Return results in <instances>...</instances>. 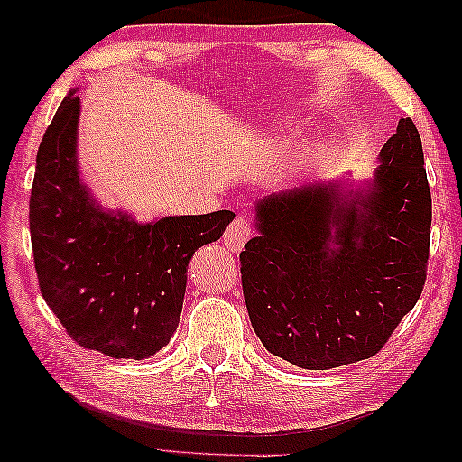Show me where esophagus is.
I'll use <instances>...</instances> for the list:
<instances>
[{
	"instance_id": "1",
	"label": "esophagus",
	"mask_w": 462,
	"mask_h": 462,
	"mask_svg": "<svg viewBox=\"0 0 462 462\" xmlns=\"http://www.w3.org/2000/svg\"><path fill=\"white\" fill-rule=\"evenodd\" d=\"M252 233H254L252 223H249L244 215H239V217H236V221L226 226V231L223 236V244L226 245L229 252L237 254V252H241V249H244L245 241L252 237Z\"/></svg>"
}]
</instances>
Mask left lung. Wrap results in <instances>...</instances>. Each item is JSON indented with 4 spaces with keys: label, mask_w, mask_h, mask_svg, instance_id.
Here are the masks:
<instances>
[{
    "label": "left lung",
    "mask_w": 462,
    "mask_h": 462,
    "mask_svg": "<svg viewBox=\"0 0 462 462\" xmlns=\"http://www.w3.org/2000/svg\"><path fill=\"white\" fill-rule=\"evenodd\" d=\"M379 160L366 190L328 181L255 204L258 236L239 254L247 313L266 350L299 368L373 358L426 284L432 194L411 118Z\"/></svg>",
    "instance_id": "8db88e82"
}]
</instances>
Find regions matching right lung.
<instances>
[{
    "label": "right lung",
    "mask_w": 462,
    "mask_h": 462,
    "mask_svg": "<svg viewBox=\"0 0 462 462\" xmlns=\"http://www.w3.org/2000/svg\"><path fill=\"white\" fill-rule=\"evenodd\" d=\"M78 118L79 96L69 92L36 153L28 215L36 276L51 311L81 347L143 360L178 328L188 262L223 236L236 213L147 225L106 213L79 178Z\"/></svg>",
    "instance_id": "add662e5"
}]
</instances>
